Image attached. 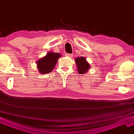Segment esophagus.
Returning <instances> with one entry per match:
<instances>
[{
  "instance_id": "34e87169",
  "label": "esophagus",
  "mask_w": 134,
  "mask_h": 134,
  "mask_svg": "<svg viewBox=\"0 0 134 134\" xmlns=\"http://www.w3.org/2000/svg\"><path fill=\"white\" fill-rule=\"evenodd\" d=\"M66 55H67V57H70V58H72V57H73V56H74V55H73L72 54H67Z\"/></svg>"
}]
</instances>
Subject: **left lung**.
I'll return each instance as SVG.
<instances>
[{"label": "left lung", "mask_w": 134, "mask_h": 134, "mask_svg": "<svg viewBox=\"0 0 134 134\" xmlns=\"http://www.w3.org/2000/svg\"><path fill=\"white\" fill-rule=\"evenodd\" d=\"M75 63L77 66V70L79 74H83L88 72L90 67L88 62L87 61L84 57H77L75 59Z\"/></svg>", "instance_id": "left-lung-1"}]
</instances>
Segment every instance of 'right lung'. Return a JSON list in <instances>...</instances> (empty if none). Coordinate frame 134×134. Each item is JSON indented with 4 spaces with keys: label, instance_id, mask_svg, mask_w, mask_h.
Here are the masks:
<instances>
[{
    "label": "right lung",
    "instance_id": "right-lung-1",
    "mask_svg": "<svg viewBox=\"0 0 134 134\" xmlns=\"http://www.w3.org/2000/svg\"><path fill=\"white\" fill-rule=\"evenodd\" d=\"M61 55L59 53H54L53 52H49L46 55L39 59L36 62L37 68L40 73L42 74H49L53 70L57 60Z\"/></svg>",
    "mask_w": 134,
    "mask_h": 134
}]
</instances>
